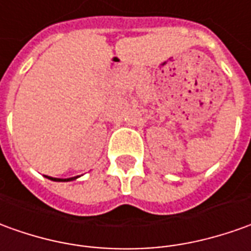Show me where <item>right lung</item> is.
<instances>
[{
  "label": "right lung",
  "mask_w": 251,
  "mask_h": 251,
  "mask_svg": "<svg viewBox=\"0 0 251 251\" xmlns=\"http://www.w3.org/2000/svg\"><path fill=\"white\" fill-rule=\"evenodd\" d=\"M76 177H78V176H76ZM76 177H71V178H54V177H48V178H50V180H53V181H71V180H75Z\"/></svg>",
  "instance_id": "add662e5"
}]
</instances>
